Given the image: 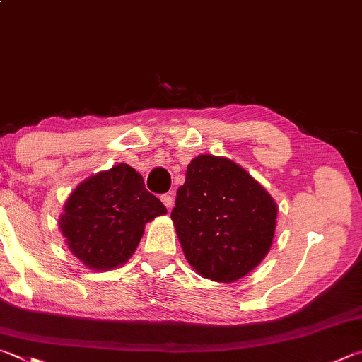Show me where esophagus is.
I'll use <instances>...</instances> for the list:
<instances>
[{
    "mask_svg": "<svg viewBox=\"0 0 362 362\" xmlns=\"http://www.w3.org/2000/svg\"><path fill=\"white\" fill-rule=\"evenodd\" d=\"M161 201H163V204H164V206H166L168 209L173 207V204H174V199H173V196H170V194H163V196H161Z\"/></svg>",
    "mask_w": 362,
    "mask_h": 362,
    "instance_id": "obj_1",
    "label": "esophagus"
}]
</instances>
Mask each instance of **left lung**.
I'll return each mask as SVG.
<instances>
[{
	"label": "left lung",
	"mask_w": 362,
	"mask_h": 362,
	"mask_svg": "<svg viewBox=\"0 0 362 362\" xmlns=\"http://www.w3.org/2000/svg\"><path fill=\"white\" fill-rule=\"evenodd\" d=\"M170 218L196 272L231 284L264 259L277 225V204L239 164L199 155L188 164Z\"/></svg>",
	"instance_id": "left-lung-1"
}]
</instances>
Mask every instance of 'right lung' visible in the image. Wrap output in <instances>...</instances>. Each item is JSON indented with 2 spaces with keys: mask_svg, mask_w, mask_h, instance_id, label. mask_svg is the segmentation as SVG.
Here are the masks:
<instances>
[{
  "mask_svg": "<svg viewBox=\"0 0 362 362\" xmlns=\"http://www.w3.org/2000/svg\"><path fill=\"white\" fill-rule=\"evenodd\" d=\"M166 212L142 175L120 163L77 185L64 204L60 229L76 258L91 271H109L134 253L146 223Z\"/></svg>",
  "mask_w": 362,
  "mask_h": 362,
  "instance_id": "obj_1",
  "label": "right lung"
}]
</instances>
